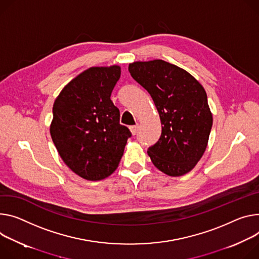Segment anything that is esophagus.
<instances>
[{
	"instance_id": "esophagus-1",
	"label": "esophagus",
	"mask_w": 259,
	"mask_h": 259,
	"mask_svg": "<svg viewBox=\"0 0 259 259\" xmlns=\"http://www.w3.org/2000/svg\"><path fill=\"white\" fill-rule=\"evenodd\" d=\"M129 129H130V131H131V133H132L133 135H135V134L137 133V131H138V125L130 126V127H129Z\"/></svg>"
}]
</instances>
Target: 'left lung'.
Listing matches in <instances>:
<instances>
[{
    "mask_svg": "<svg viewBox=\"0 0 259 259\" xmlns=\"http://www.w3.org/2000/svg\"><path fill=\"white\" fill-rule=\"evenodd\" d=\"M128 69L159 112L162 133L148 150L153 164L170 177L191 171L205 152L213 125L203 87L186 70L163 60L133 62Z\"/></svg>",
    "mask_w": 259,
    "mask_h": 259,
    "instance_id": "obj_1",
    "label": "left lung"
}]
</instances>
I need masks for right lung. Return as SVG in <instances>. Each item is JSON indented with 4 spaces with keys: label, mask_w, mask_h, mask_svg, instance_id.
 <instances>
[{
    "label": "right lung",
    "mask_w": 259,
    "mask_h": 259,
    "mask_svg": "<svg viewBox=\"0 0 259 259\" xmlns=\"http://www.w3.org/2000/svg\"><path fill=\"white\" fill-rule=\"evenodd\" d=\"M121 67H91L68 82L53 106L50 132L58 153L74 174L88 181L109 177L119 166L129 129L110 100Z\"/></svg>",
    "instance_id": "add662e5"
}]
</instances>
